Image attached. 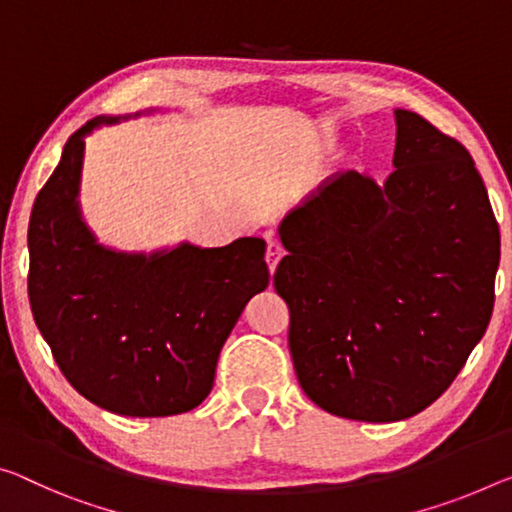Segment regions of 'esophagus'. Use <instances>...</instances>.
<instances>
[{"label":"esophagus","instance_id":"esophagus-1","mask_svg":"<svg viewBox=\"0 0 512 512\" xmlns=\"http://www.w3.org/2000/svg\"><path fill=\"white\" fill-rule=\"evenodd\" d=\"M282 255H285V250H282L280 243L275 239H269V243H266V264H269L271 275L275 273V266H278Z\"/></svg>","mask_w":512,"mask_h":512}]
</instances>
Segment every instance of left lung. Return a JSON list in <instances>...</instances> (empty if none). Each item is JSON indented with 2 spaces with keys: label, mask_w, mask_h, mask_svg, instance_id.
Segmentation results:
<instances>
[{
  "label": "left lung",
  "mask_w": 512,
  "mask_h": 512,
  "mask_svg": "<svg viewBox=\"0 0 512 512\" xmlns=\"http://www.w3.org/2000/svg\"><path fill=\"white\" fill-rule=\"evenodd\" d=\"M383 184L339 173L280 223L273 287L298 383L330 415L401 421L449 389L494 307L499 225L467 148L396 109Z\"/></svg>",
  "instance_id": "obj_1"
}]
</instances>
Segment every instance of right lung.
<instances>
[{"instance_id":"obj_1","label":"right lung","mask_w":512,"mask_h":512,"mask_svg":"<svg viewBox=\"0 0 512 512\" xmlns=\"http://www.w3.org/2000/svg\"><path fill=\"white\" fill-rule=\"evenodd\" d=\"M77 129L31 209L29 303L63 376L125 417L189 412L212 392L218 353L243 307L269 287L264 239L223 248L182 243L127 255L95 241L79 212L84 136Z\"/></svg>"}]
</instances>
